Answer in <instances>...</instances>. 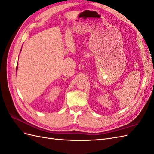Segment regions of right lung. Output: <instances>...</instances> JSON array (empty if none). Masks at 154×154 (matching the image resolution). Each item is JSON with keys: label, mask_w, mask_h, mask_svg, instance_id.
Masks as SVG:
<instances>
[{"label": "right lung", "mask_w": 154, "mask_h": 154, "mask_svg": "<svg viewBox=\"0 0 154 154\" xmlns=\"http://www.w3.org/2000/svg\"><path fill=\"white\" fill-rule=\"evenodd\" d=\"M21 51V50H20ZM17 69H18V63H17V69H16V71H17Z\"/></svg>", "instance_id": "right-lung-1"}]
</instances>
